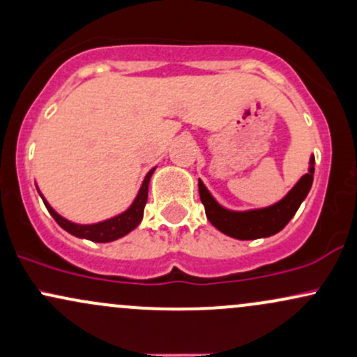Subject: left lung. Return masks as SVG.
<instances>
[{
	"mask_svg": "<svg viewBox=\"0 0 357 357\" xmlns=\"http://www.w3.org/2000/svg\"><path fill=\"white\" fill-rule=\"evenodd\" d=\"M314 158H310L309 173L302 176L298 183L284 199L272 204L268 208L252 211H230L227 208L220 206L215 202V198L210 195V191L204 188L202 179H198L199 198L204 204L206 218L215 228H218L221 233L238 240H255L265 238V236L275 235L292 220L296 211L304 202L305 196L309 195L310 186L314 181Z\"/></svg>",
	"mask_w": 357,
	"mask_h": 357,
	"instance_id": "obj_1",
	"label": "left lung"
}]
</instances>
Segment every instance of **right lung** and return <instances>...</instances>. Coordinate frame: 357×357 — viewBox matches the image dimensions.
<instances>
[{"instance_id":"right-lung-1","label":"right lung","mask_w":357,"mask_h":357,"mask_svg":"<svg viewBox=\"0 0 357 357\" xmlns=\"http://www.w3.org/2000/svg\"><path fill=\"white\" fill-rule=\"evenodd\" d=\"M153 173H154V169H151L149 173L146 174V178H144V181H142V186L137 192L136 199H134V203L130 204V206L127 208L124 213H121V215L114 216V218H110V220L100 221V223H96V225H77V223H72V221L61 218L59 213L53 210L50 204L47 203V199H45L42 195L40 196H42V199H43L45 206H47L48 213H50L53 218H55L56 223H59L65 231H68L73 236H79V238L97 241V243H107V241H114V240L121 238V236L127 235V233L132 231L134 228L141 223L142 215H144V206L147 203L149 179H151V176H153Z\"/></svg>"}]
</instances>
